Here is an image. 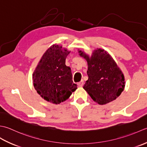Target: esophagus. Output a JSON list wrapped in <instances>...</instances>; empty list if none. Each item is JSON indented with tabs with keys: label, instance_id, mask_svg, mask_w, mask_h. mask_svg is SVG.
<instances>
[{
	"label": "esophagus",
	"instance_id": "34e87169",
	"mask_svg": "<svg viewBox=\"0 0 147 147\" xmlns=\"http://www.w3.org/2000/svg\"><path fill=\"white\" fill-rule=\"evenodd\" d=\"M77 85H78V86H79V87H82L84 85V80H80L79 82H78Z\"/></svg>",
	"mask_w": 147,
	"mask_h": 147
}]
</instances>
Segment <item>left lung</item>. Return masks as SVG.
Here are the masks:
<instances>
[{"label": "left lung", "instance_id": "8db88e82", "mask_svg": "<svg viewBox=\"0 0 147 147\" xmlns=\"http://www.w3.org/2000/svg\"><path fill=\"white\" fill-rule=\"evenodd\" d=\"M88 62V80L83 88L95 102L105 105L121 95L125 86L124 76L115 61L106 51L94 50L92 56L79 51Z\"/></svg>", "mask_w": 147, "mask_h": 147}]
</instances>
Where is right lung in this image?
Masks as SVG:
<instances>
[{
    "label": "right lung",
    "instance_id": "1",
    "mask_svg": "<svg viewBox=\"0 0 147 147\" xmlns=\"http://www.w3.org/2000/svg\"><path fill=\"white\" fill-rule=\"evenodd\" d=\"M70 51L61 46L53 45L42 57L33 74L37 93L49 102L59 104L70 96L77 88L65 59Z\"/></svg>",
    "mask_w": 147,
    "mask_h": 147
}]
</instances>
